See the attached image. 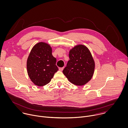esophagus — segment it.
Masks as SVG:
<instances>
[{
  "label": "esophagus",
  "mask_w": 128,
  "mask_h": 128,
  "mask_svg": "<svg viewBox=\"0 0 128 128\" xmlns=\"http://www.w3.org/2000/svg\"><path fill=\"white\" fill-rule=\"evenodd\" d=\"M63 69H64V67H60V68H59V70L62 71L63 70Z\"/></svg>",
  "instance_id": "obj_1"
}]
</instances>
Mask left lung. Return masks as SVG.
<instances>
[{
	"label": "left lung",
	"instance_id": "obj_1",
	"mask_svg": "<svg viewBox=\"0 0 128 128\" xmlns=\"http://www.w3.org/2000/svg\"><path fill=\"white\" fill-rule=\"evenodd\" d=\"M69 59L63 74L68 79L76 86H81L92 78L95 64L88 49L84 45H78L69 52Z\"/></svg>",
	"mask_w": 128,
	"mask_h": 128
}]
</instances>
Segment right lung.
<instances>
[{
	"label": "right lung",
	"instance_id": "obj_1",
	"mask_svg": "<svg viewBox=\"0 0 128 128\" xmlns=\"http://www.w3.org/2000/svg\"><path fill=\"white\" fill-rule=\"evenodd\" d=\"M56 58L52 54L50 45L43 42L35 45L27 60V71L32 81L37 86L49 83L58 70Z\"/></svg>",
	"mask_w": 128,
	"mask_h": 128
}]
</instances>
